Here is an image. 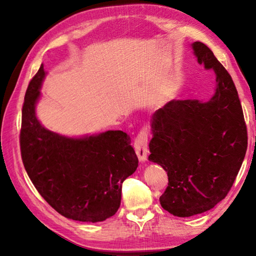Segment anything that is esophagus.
<instances>
[{
    "label": "esophagus",
    "mask_w": 256,
    "mask_h": 256,
    "mask_svg": "<svg viewBox=\"0 0 256 256\" xmlns=\"http://www.w3.org/2000/svg\"><path fill=\"white\" fill-rule=\"evenodd\" d=\"M148 130L142 128L138 132V136L134 140V150L140 162H145L148 158Z\"/></svg>",
    "instance_id": "esophagus-1"
}]
</instances>
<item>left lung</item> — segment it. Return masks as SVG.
Returning a JSON list of instances; mask_svg holds the SVG:
<instances>
[{
  "label": "left lung",
  "instance_id": "obj_1",
  "mask_svg": "<svg viewBox=\"0 0 256 256\" xmlns=\"http://www.w3.org/2000/svg\"><path fill=\"white\" fill-rule=\"evenodd\" d=\"M200 64L216 74L209 101L172 100L152 116L148 160L167 172L168 186L160 197L176 216L214 208L234 182L248 148L246 121L233 80L204 42H194Z\"/></svg>",
  "mask_w": 256,
  "mask_h": 256
}]
</instances>
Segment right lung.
Listing matches in <instances>:
<instances>
[{
    "instance_id": "obj_1",
    "label": "right lung",
    "mask_w": 256,
    "mask_h": 256,
    "mask_svg": "<svg viewBox=\"0 0 256 256\" xmlns=\"http://www.w3.org/2000/svg\"><path fill=\"white\" fill-rule=\"evenodd\" d=\"M44 77L42 64L22 108L20 145L27 175L58 214L76 221H104L116 214L122 182L138 166L131 138L122 131L74 138L45 128L35 113Z\"/></svg>"
}]
</instances>
